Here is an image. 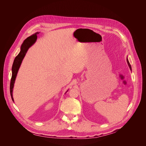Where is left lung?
Here are the masks:
<instances>
[{
  "instance_id": "1",
  "label": "left lung",
  "mask_w": 146,
  "mask_h": 146,
  "mask_svg": "<svg viewBox=\"0 0 146 146\" xmlns=\"http://www.w3.org/2000/svg\"><path fill=\"white\" fill-rule=\"evenodd\" d=\"M127 63H128V66H129V67L130 68V70H131V64H130L129 63V61H128V58H127Z\"/></svg>"
}]
</instances>
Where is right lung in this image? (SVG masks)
I'll use <instances>...</instances> for the list:
<instances>
[{
    "label": "right lung",
    "mask_w": 146,
    "mask_h": 146,
    "mask_svg": "<svg viewBox=\"0 0 146 146\" xmlns=\"http://www.w3.org/2000/svg\"><path fill=\"white\" fill-rule=\"evenodd\" d=\"M39 33H40L38 32L35 33L33 35H31L27 38H26V39L24 41V42H23L22 44L21 45V51L18 54V55L15 57L13 61V63L12 67V78H11V85H10V93H11V96L13 101H14L13 98V89L14 87L15 79H16L18 70L22 62V60L26 55L27 51L36 42L37 39V35ZM68 90H67V92Z\"/></svg>",
    "instance_id": "obj_1"
}]
</instances>
